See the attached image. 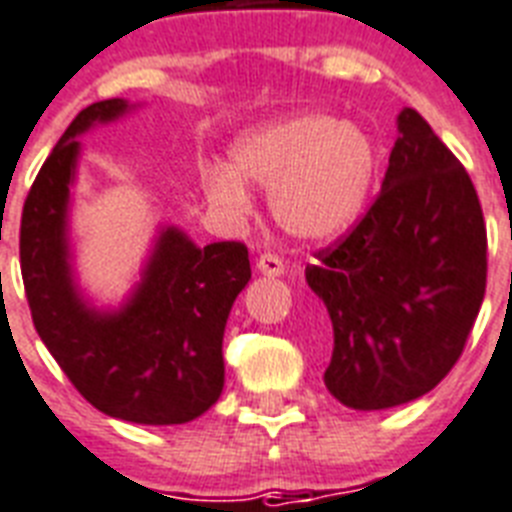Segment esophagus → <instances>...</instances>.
I'll list each match as a JSON object with an SVG mask.
<instances>
[{"instance_id": "1", "label": "esophagus", "mask_w": 512, "mask_h": 512, "mask_svg": "<svg viewBox=\"0 0 512 512\" xmlns=\"http://www.w3.org/2000/svg\"><path fill=\"white\" fill-rule=\"evenodd\" d=\"M257 271L263 273V276H281L284 273V260L279 255L265 252V255L257 257Z\"/></svg>"}]
</instances>
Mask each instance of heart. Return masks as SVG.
Here are the masks:
<instances>
[{
	"label": "heart",
	"mask_w": 512,
	"mask_h": 512,
	"mask_svg": "<svg viewBox=\"0 0 512 512\" xmlns=\"http://www.w3.org/2000/svg\"><path fill=\"white\" fill-rule=\"evenodd\" d=\"M377 177V151L361 127L329 114H292L241 132L228 167L204 170L207 204L228 223L252 212L247 185L268 191L273 220L300 241H332L356 223Z\"/></svg>",
	"instance_id": "b5f03b06"
}]
</instances>
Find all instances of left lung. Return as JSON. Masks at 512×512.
<instances>
[{
  "label": "left lung",
  "instance_id": "obj_1",
  "mask_svg": "<svg viewBox=\"0 0 512 512\" xmlns=\"http://www.w3.org/2000/svg\"><path fill=\"white\" fill-rule=\"evenodd\" d=\"M396 127L377 201L305 268L332 324L324 385L358 412L436 388L486 292V225L468 172L414 108Z\"/></svg>",
  "mask_w": 512,
  "mask_h": 512
}]
</instances>
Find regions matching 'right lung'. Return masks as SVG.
<instances>
[{
  "instance_id": "add662e5",
  "label": "right lung",
  "mask_w": 512,
  "mask_h": 512,
  "mask_svg": "<svg viewBox=\"0 0 512 512\" xmlns=\"http://www.w3.org/2000/svg\"><path fill=\"white\" fill-rule=\"evenodd\" d=\"M135 108L100 100L68 124L23 204L20 271L36 332L95 409L138 425H183L223 393L225 321L252 271L239 241L199 247L183 228L159 225L122 303L84 295L71 244L79 138Z\"/></svg>"
}]
</instances>
